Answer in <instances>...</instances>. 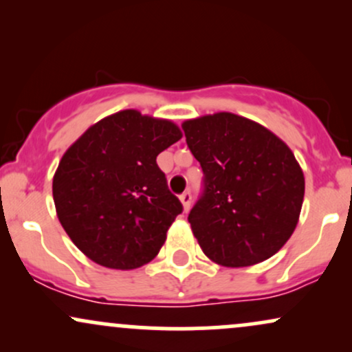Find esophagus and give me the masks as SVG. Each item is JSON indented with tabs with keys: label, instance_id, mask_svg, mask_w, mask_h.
Wrapping results in <instances>:
<instances>
[{
	"label": "esophagus",
	"instance_id": "1",
	"mask_svg": "<svg viewBox=\"0 0 352 352\" xmlns=\"http://www.w3.org/2000/svg\"><path fill=\"white\" fill-rule=\"evenodd\" d=\"M180 201H182V205H184L185 212H188L190 204H192V193H190V192H184V193H182V195H180Z\"/></svg>",
	"mask_w": 352,
	"mask_h": 352
}]
</instances>
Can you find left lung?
<instances>
[{"label": "left lung", "instance_id": "left-lung-1", "mask_svg": "<svg viewBox=\"0 0 352 352\" xmlns=\"http://www.w3.org/2000/svg\"><path fill=\"white\" fill-rule=\"evenodd\" d=\"M182 129L204 170V193L188 213L200 248L228 268L268 260L300 218L305 175L293 152L232 112L185 120Z\"/></svg>", "mask_w": 352, "mask_h": 352}]
</instances>
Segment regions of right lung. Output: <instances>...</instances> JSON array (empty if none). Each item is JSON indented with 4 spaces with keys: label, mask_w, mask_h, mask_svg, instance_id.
Masks as SVG:
<instances>
[{
    "label": "right lung",
    "mask_w": 352,
    "mask_h": 352,
    "mask_svg": "<svg viewBox=\"0 0 352 352\" xmlns=\"http://www.w3.org/2000/svg\"><path fill=\"white\" fill-rule=\"evenodd\" d=\"M180 139L170 120L127 109L91 125L67 148L52 197L60 225L87 258L134 270L157 256L184 210L157 155Z\"/></svg>",
    "instance_id": "add662e5"
}]
</instances>
